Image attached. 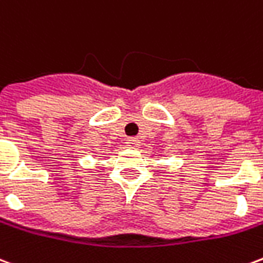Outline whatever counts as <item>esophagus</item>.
Returning a JSON list of instances; mask_svg holds the SVG:
<instances>
[{
	"label": "esophagus",
	"mask_w": 263,
	"mask_h": 263,
	"mask_svg": "<svg viewBox=\"0 0 263 263\" xmlns=\"http://www.w3.org/2000/svg\"><path fill=\"white\" fill-rule=\"evenodd\" d=\"M126 146H128V148L137 149L138 146H139V141L135 139V138H129V139H126Z\"/></svg>",
	"instance_id": "esophagus-1"
}]
</instances>
